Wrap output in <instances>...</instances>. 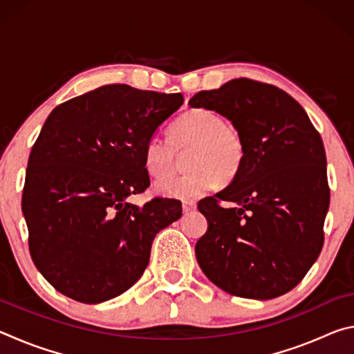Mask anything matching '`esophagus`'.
Listing matches in <instances>:
<instances>
[{"label": "esophagus", "mask_w": 354, "mask_h": 354, "mask_svg": "<svg viewBox=\"0 0 354 354\" xmlns=\"http://www.w3.org/2000/svg\"><path fill=\"white\" fill-rule=\"evenodd\" d=\"M194 209H196V201H184L183 203V211H184V214H189V212H192L194 211Z\"/></svg>", "instance_id": "obj_1"}]
</instances>
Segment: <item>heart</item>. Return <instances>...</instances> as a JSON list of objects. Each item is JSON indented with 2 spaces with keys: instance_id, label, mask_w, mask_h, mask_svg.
I'll use <instances>...</instances> for the list:
<instances>
[{
  "instance_id": "b5f03b06",
  "label": "heart",
  "mask_w": 354,
  "mask_h": 354,
  "mask_svg": "<svg viewBox=\"0 0 354 354\" xmlns=\"http://www.w3.org/2000/svg\"><path fill=\"white\" fill-rule=\"evenodd\" d=\"M185 154V171L176 178L160 179L154 189L160 195L189 200L214 189L218 178L232 181L245 162V143L236 128L217 112L196 107L183 113L170 128V139L148 137L143 145V167L153 178L170 176L178 151Z\"/></svg>"
}]
</instances>
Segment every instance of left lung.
I'll list each match as a JSON object with an SVG mask.
<instances>
[{
  "label": "left lung",
  "mask_w": 354,
  "mask_h": 354,
  "mask_svg": "<svg viewBox=\"0 0 354 354\" xmlns=\"http://www.w3.org/2000/svg\"><path fill=\"white\" fill-rule=\"evenodd\" d=\"M226 117L245 143L239 175L198 203L207 231L195 245L201 270L236 297L270 299L292 290L319 257L329 207L319 131L289 93L239 77L189 101ZM221 201L233 203L223 208Z\"/></svg>",
  "instance_id": "left-lung-1"
}]
</instances>
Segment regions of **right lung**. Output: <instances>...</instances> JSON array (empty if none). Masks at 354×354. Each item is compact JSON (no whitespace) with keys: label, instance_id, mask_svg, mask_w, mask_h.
<instances>
[{"label":"right lung","instance_id":"right-lung-1","mask_svg":"<svg viewBox=\"0 0 354 354\" xmlns=\"http://www.w3.org/2000/svg\"><path fill=\"white\" fill-rule=\"evenodd\" d=\"M181 93L107 84L59 104L31 149L23 189L29 253L56 290L81 303L118 297L145 272L156 234L181 203L128 201L149 185L143 145Z\"/></svg>","mask_w":354,"mask_h":354}]
</instances>
